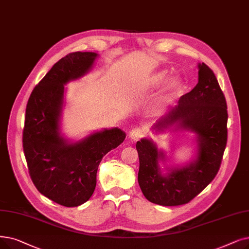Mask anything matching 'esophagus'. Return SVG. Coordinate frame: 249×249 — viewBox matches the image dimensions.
I'll list each match as a JSON object with an SVG mask.
<instances>
[{
  "instance_id": "esophagus-1",
  "label": "esophagus",
  "mask_w": 249,
  "mask_h": 249,
  "mask_svg": "<svg viewBox=\"0 0 249 249\" xmlns=\"http://www.w3.org/2000/svg\"><path fill=\"white\" fill-rule=\"evenodd\" d=\"M144 136V131L143 129L142 128H133L132 130L130 131V133H129V137H130L132 140H138L142 137Z\"/></svg>"
}]
</instances>
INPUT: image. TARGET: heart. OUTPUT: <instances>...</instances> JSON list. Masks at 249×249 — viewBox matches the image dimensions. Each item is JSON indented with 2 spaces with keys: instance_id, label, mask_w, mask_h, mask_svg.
Instances as JSON below:
<instances>
[{
  "instance_id": "obj_1",
  "label": "heart",
  "mask_w": 249,
  "mask_h": 249,
  "mask_svg": "<svg viewBox=\"0 0 249 249\" xmlns=\"http://www.w3.org/2000/svg\"><path fill=\"white\" fill-rule=\"evenodd\" d=\"M168 78V71L167 70H160L155 73L153 76L150 77L148 81V86L150 89H157L159 86L163 84ZM182 88V80L179 77H173L169 80L168 84L164 90L161 91L160 95L159 96V104L160 105H166L168 104L174 95L181 89Z\"/></svg>"
}]
</instances>
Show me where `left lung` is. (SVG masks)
I'll use <instances>...</instances> for the list:
<instances>
[{
    "label": "left lung",
    "instance_id": "8db88e82",
    "mask_svg": "<svg viewBox=\"0 0 249 249\" xmlns=\"http://www.w3.org/2000/svg\"><path fill=\"white\" fill-rule=\"evenodd\" d=\"M227 103L213 70L198 64V82L182 95L178 105L154 125L161 132L167 128L196 134V159L179 168L160 171V160L166 155L153 140L136 143L139 158L138 183L143 196L153 203L174 207L189 202L213 180L220 169L227 144Z\"/></svg>",
    "mask_w": 249,
    "mask_h": 249
}]
</instances>
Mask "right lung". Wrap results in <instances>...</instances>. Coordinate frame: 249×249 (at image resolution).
Listing matches in <instances>:
<instances>
[{"instance_id": "1", "label": "right lung", "mask_w": 249, "mask_h": 249, "mask_svg": "<svg viewBox=\"0 0 249 249\" xmlns=\"http://www.w3.org/2000/svg\"><path fill=\"white\" fill-rule=\"evenodd\" d=\"M96 57V53L75 52L59 60L32 90L26 106L22 142L31 180L42 196L68 208L90 198L103 157L126 137L119 128L104 129L76 142L60 133L65 84L88 73Z\"/></svg>"}]
</instances>
